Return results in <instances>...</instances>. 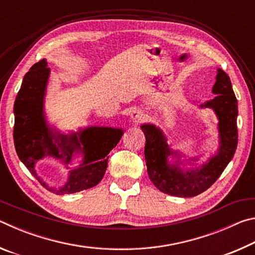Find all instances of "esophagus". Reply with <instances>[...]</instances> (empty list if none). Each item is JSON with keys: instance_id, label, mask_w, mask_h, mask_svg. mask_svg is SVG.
Listing matches in <instances>:
<instances>
[{"instance_id": "34e87169", "label": "esophagus", "mask_w": 255, "mask_h": 255, "mask_svg": "<svg viewBox=\"0 0 255 255\" xmlns=\"http://www.w3.org/2000/svg\"><path fill=\"white\" fill-rule=\"evenodd\" d=\"M130 118H131V120L135 124H139V123H141L143 122V120L145 119V114H144V111L143 110H140V109H135V110H132L131 111V114H130Z\"/></svg>"}]
</instances>
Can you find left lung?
<instances>
[{
    "instance_id": "8db88e82",
    "label": "left lung",
    "mask_w": 255,
    "mask_h": 255,
    "mask_svg": "<svg viewBox=\"0 0 255 255\" xmlns=\"http://www.w3.org/2000/svg\"><path fill=\"white\" fill-rule=\"evenodd\" d=\"M211 92L216 94L214 99L198 105L199 109L213 110L218 120V147L205 162L199 163L201 155L188 156L174 149L156 125L140 126L146 137L144 153L148 176L155 187L166 195L181 198L200 195L215 183L234 156L239 137V109L230 76L222 68H217Z\"/></svg>"
}]
</instances>
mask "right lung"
<instances>
[{"label": "right lung", "mask_w": 255, "mask_h": 255, "mask_svg": "<svg viewBox=\"0 0 255 255\" xmlns=\"http://www.w3.org/2000/svg\"><path fill=\"white\" fill-rule=\"evenodd\" d=\"M46 59L34 64L24 75L15 98L14 146L27 169L44 187L56 195L90 189L102 180L108 165V154L124 135L123 128L88 126L68 133L50 125L45 100L50 68ZM44 158L59 160L69 170L62 187L47 185L36 173L35 164Z\"/></svg>", "instance_id": "add662e5"}]
</instances>
